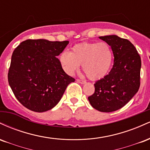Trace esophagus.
I'll list each match as a JSON object with an SVG mask.
<instances>
[{
    "label": "esophagus",
    "mask_w": 150,
    "mask_h": 150,
    "mask_svg": "<svg viewBox=\"0 0 150 150\" xmlns=\"http://www.w3.org/2000/svg\"><path fill=\"white\" fill-rule=\"evenodd\" d=\"M77 81L79 82V83H81V84H85V83H86V81L85 80H79V79H77Z\"/></svg>",
    "instance_id": "obj_1"
}]
</instances>
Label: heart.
<instances>
[{"instance_id":"heart-1","label":"heart","mask_w":150,"mask_h":150,"mask_svg":"<svg viewBox=\"0 0 150 150\" xmlns=\"http://www.w3.org/2000/svg\"><path fill=\"white\" fill-rule=\"evenodd\" d=\"M113 61V52L106 42H82L75 44L70 52L63 51L59 61L64 71L73 75L82 64V70L92 80H98L107 75Z\"/></svg>"}]
</instances>
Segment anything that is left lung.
<instances>
[{"label":"left lung","instance_id":"obj_1","mask_svg":"<svg viewBox=\"0 0 150 150\" xmlns=\"http://www.w3.org/2000/svg\"><path fill=\"white\" fill-rule=\"evenodd\" d=\"M99 39L111 46L114 61L108 75L95 82V91L88 100L98 111L112 112L124 106L140 88L141 58L128 39L116 35Z\"/></svg>","mask_w":150,"mask_h":150}]
</instances>
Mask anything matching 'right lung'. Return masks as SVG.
<instances>
[{"label": "right lung", "mask_w": 150, "mask_h": 150, "mask_svg": "<svg viewBox=\"0 0 150 150\" xmlns=\"http://www.w3.org/2000/svg\"><path fill=\"white\" fill-rule=\"evenodd\" d=\"M68 41L27 39L13 51L8 78L15 97L31 111L44 112L56 106L73 77L62 68L57 56Z\"/></svg>", "instance_id": "obj_1"}]
</instances>
